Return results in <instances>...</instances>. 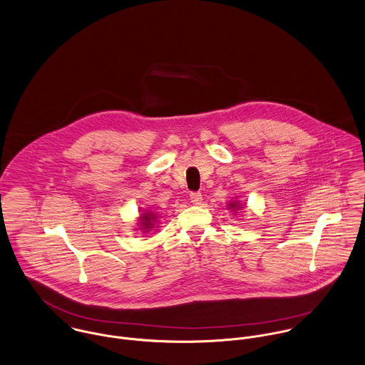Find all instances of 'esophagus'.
I'll return each mask as SVG.
<instances>
[{
    "label": "esophagus",
    "mask_w": 365,
    "mask_h": 365,
    "mask_svg": "<svg viewBox=\"0 0 365 365\" xmlns=\"http://www.w3.org/2000/svg\"><path fill=\"white\" fill-rule=\"evenodd\" d=\"M202 200H203V197H202V193H190V202L193 203V205H202Z\"/></svg>",
    "instance_id": "1"
}]
</instances>
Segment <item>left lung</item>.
I'll return each mask as SVG.
<instances>
[{
    "label": "left lung",
    "mask_w": 365,
    "mask_h": 365,
    "mask_svg": "<svg viewBox=\"0 0 365 365\" xmlns=\"http://www.w3.org/2000/svg\"><path fill=\"white\" fill-rule=\"evenodd\" d=\"M244 207H245V205H244V203H240L238 200H232V202H230V203L227 205V209H228L230 212H232L234 216H235L240 210H242Z\"/></svg>",
    "instance_id": "1"
}]
</instances>
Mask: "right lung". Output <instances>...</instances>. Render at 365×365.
<instances>
[{"mask_svg":"<svg viewBox=\"0 0 365 365\" xmlns=\"http://www.w3.org/2000/svg\"><path fill=\"white\" fill-rule=\"evenodd\" d=\"M158 222V216L150 212V210H140V217H138V228L141 232H149L152 228H156Z\"/></svg>","mask_w":365,"mask_h":365,"instance_id":"right-lung-1","label":"right lung"}]
</instances>
